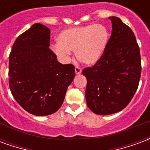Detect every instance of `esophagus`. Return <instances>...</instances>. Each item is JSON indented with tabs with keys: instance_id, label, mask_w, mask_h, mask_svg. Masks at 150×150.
<instances>
[{
	"instance_id": "34e87169",
	"label": "esophagus",
	"mask_w": 150,
	"mask_h": 150,
	"mask_svg": "<svg viewBox=\"0 0 150 150\" xmlns=\"http://www.w3.org/2000/svg\"><path fill=\"white\" fill-rule=\"evenodd\" d=\"M75 74L76 75H80L82 73V70L79 67H76L75 68Z\"/></svg>"
}]
</instances>
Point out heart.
Segmentation results:
<instances>
[{
	"label": "heart",
	"instance_id": "heart-1",
	"mask_svg": "<svg viewBox=\"0 0 150 150\" xmlns=\"http://www.w3.org/2000/svg\"><path fill=\"white\" fill-rule=\"evenodd\" d=\"M109 37L108 28L102 24L69 28L57 37L58 44L54 46V52L67 59L71 51H75V57L79 62L88 66L96 65L104 55Z\"/></svg>",
	"mask_w": 150,
	"mask_h": 150
}]
</instances>
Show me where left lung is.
Here are the masks:
<instances>
[{"mask_svg": "<svg viewBox=\"0 0 150 150\" xmlns=\"http://www.w3.org/2000/svg\"><path fill=\"white\" fill-rule=\"evenodd\" d=\"M108 18L112 30L104 55L92 67L83 70L87 104L98 115L124 109L138 88L142 72L140 49L132 30L119 18Z\"/></svg>", "mask_w": 150, "mask_h": 150, "instance_id": "1", "label": "left lung"}]
</instances>
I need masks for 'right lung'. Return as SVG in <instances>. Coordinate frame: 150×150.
Instances as JSON below:
<instances>
[{
    "instance_id": "right-lung-1",
    "label": "right lung",
    "mask_w": 150,
    "mask_h": 150,
    "mask_svg": "<svg viewBox=\"0 0 150 150\" xmlns=\"http://www.w3.org/2000/svg\"><path fill=\"white\" fill-rule=\"evenodd\" d=\"M48 27L35 23L15 40L8 60L12 95L25 110L47 116L62 106L75 78V67L58 62L49 48Z\"/></svg>"
}]
</instances>
